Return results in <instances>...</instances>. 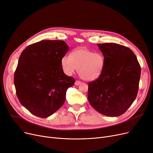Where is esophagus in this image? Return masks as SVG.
Masks as SVG:
<instances>
[{
  "label": "esophagus",
  "mask_w": 153,
  "mask_h": 153,
  "mask_svg": "<svg viewBox=\"0 0 153 153\" xmlns=\"http://www.w3.org/2000/svg\"><path fill=\"white\" fill-rule=\"evenodd\" d=\"M81 83V82L80 81H76V82H75V85H79V84H80Z\"/></svg>",
  "instance_id": "esophagus-1"
}]
</instances>
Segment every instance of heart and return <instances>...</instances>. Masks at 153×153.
Instances as JSON below:
<instances>
[{
	"label": "heart",
	"mask_w": 153,
	"mask_h": 153,
	"mask_svg": "<svg viewBox=\"0 0 153 153\" xmlns=\"http://www.w3.org/2000/svg\"><path fill=\"white\" fill-rule=\"evenodd\" d=\"M61 63L65 74L71 76L77 69L79 76L85 81H91L101 75L105 66V58L101 52L79 48L73 51L71 56H64Z\"/></svg>",
	"instance_id": "heart-1"
}]
</instances>
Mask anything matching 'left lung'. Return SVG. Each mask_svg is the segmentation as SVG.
I'll list each match as a JSON object with an SVG mask.
<instances>
[{"label":"left lung","instance_id":"1","mask_svg":"<svg viewBox=\"0 0 153 153\" xmlns=\"http://www.w3.org/2000/svg\"><path fill=\"white\" fill-rule=\"evenodd\" d=\"M97 45L104 56L105 66L99 77L88 84V101L103 115L121 116L136 98L140 65L127 47L115 43Z\"/></svg>","mask_w":153,"mask_h":153}]
</instances>
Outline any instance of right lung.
Listing matches in <instances>:
<instances>
[{
    "label": "right lung",
    "instance_id": "obj_1",
    "mask_svg": "<svg viewBox=\"0 0 153 153\" xmlns=\"http://www.w3.org/2000/svg\"><path fill=\"white\" fill-rule=\"evenodd\" d=\"M69 49L63 41L44 40L29 45L20 56L14 78L16 94L32 114L48 117L64 103L66 91L75 83L61 63Z\"/></svg>",
    "mask_w": 153,
    "mask_h": 153
}]
</instances>
